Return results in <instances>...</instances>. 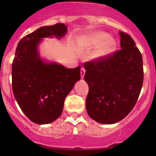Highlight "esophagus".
I'll use <instances>...</instances> for the list:
<instances>
[{
    "mask_svg": "<svg viewBox=\"0 0 156 156\" xmlns=\"http://www.w3.org/2000/svg\"><path fill=\"white\" fill-rule=\"evenodd\" d=\"M85 73H86V69L83 67V68L81 69V77H82V78L84 77V75H85Z\"/></svg>",
    "mask_w": 156,
    "mask_h": 156,
    "instance_id": "34e87169",
    "label": "esophagus"
}]
</instances>
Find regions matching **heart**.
<instances>
[{
    "label": "heart",
    "instance_id": "1",
    "mask_svg": "<svg viewBox=\"0 0 156 156\" xmlns=\"http://www.w3.org/2000/svg\"><path fill=\"white\" fill-rule=\"evenodd\" d=\"M108 37V35L105 32H95L87 36L83 41H84V44L88 46H98L101 44ZM115 47H116V41L112 38L109 37L102 44L100 49L98 50L97 56H106L108 54L111 53L115 49Z\"/></svg>",
    "mask_w": 156,
    "mask_h": 156
}]
</instances>
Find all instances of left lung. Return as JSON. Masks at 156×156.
I'll return each instance as SVG.
<instances>
[{"label":"left lung","instance_id":"obj_1","mask_svg":"<svg viewBox=\"0 0 156 156\" xmlns=\"http://www.w3.org/2000/svg\"><path fill=\"white\" fill-rule=\"evenodd\" d=\"M121 49L87 61L86 108L101 124L121 121L135 106L143 83V56L130 35L120 31Z\"/></svg>","mask_w":156,"mask_h":156}]
</instances>
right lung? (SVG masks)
I'll use <instances>...</instances> for the list:
<instances>
[{"mask_svg":"<svg viewBox=\"0 0 156 156\" xmlns=\"http://www.w3.org/2000/svg\"><path fill=\"white\" fill-rule=\"evenodd\" d=\"M67 31L63 23L43 27L19 41L12 63L13 95L26 116L34 123L48 124L58 118L66 95L81 78V66L66 69L46 64L40 58L37 45L42 38L62 37Z\"/></svg>","mask_w":156,"mask_h":156,"instance_id":"right-lung-1","label":"right lung"}]
</instances>
